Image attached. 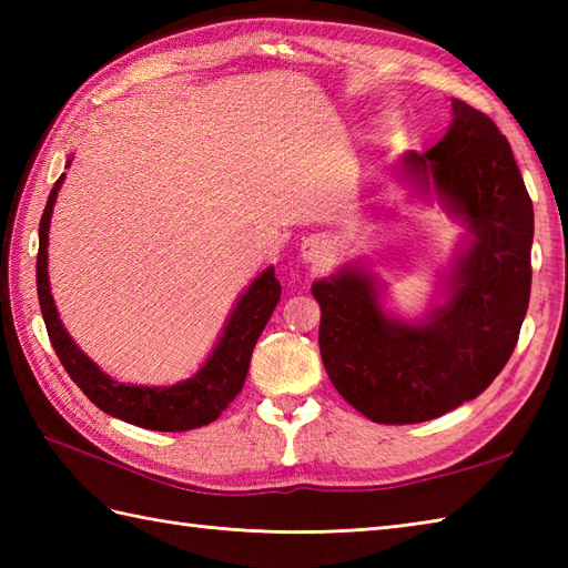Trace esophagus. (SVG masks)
<instances>
[{
	"label": "esophagus",
	"mask_w": 568,
	"mask_h": 568,
	"mask_svg": "<svg viewBox=\"0 0 568 568\" xmlns=\"http://www.w3.org/2000/svg\"><path fill=\"white\" fill-rule=\"evenodd\" d=\"M324 248H327V241L320 239V236H310V239H305V244H303V256H305L307 261L322 258Z\"/></svg>",
	"instance_id": "34e87169"
}]
</instances>
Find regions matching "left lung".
<instances>
[{
  "label": "left lung",
  "mask_w": 568,
  "mask_h": 568,
  "mask_svg": "<svg viewBox=\"0 0 568 568\" xmlns=\"http://www.w3.org/2000/svg\"><path fill=\"white\" fill-rule=\"evenodd\" d=\"M452 110L437 146L403 159V173L432 183L474 234L446 303L407 324L385 315L364 271L342 268L312 285L327 376L348 405L381 425H415L474 400L508 364L527 315L532 200L490 116L462 100H452Z\"/></svg>",
  "instance_id": "obj_1"
}]
</instances>
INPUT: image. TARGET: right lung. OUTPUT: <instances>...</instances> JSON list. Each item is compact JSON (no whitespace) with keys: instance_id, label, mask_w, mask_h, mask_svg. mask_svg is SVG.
<instances>
[{"instance_id":"add662e5","label":"right lung","mask_w":568,"mask_h":568,"mask_svg":"<svg viewBox=\"0 0 568 568\" xmlns=\"http://www.w3.org/2000/svg\"><path fill=\"white\" fill-rule=\"evenodd\" d=\"M63 178L65 175L55 180L51 195H48L39 224V261H36L41 315L48 329V339H51L60 364H63L68 376L78 383V388L102 413L124 419L129 425L155 432H187L210 425V422L224 413L239 390L244 388L253 346H256L277 300H281V283H277L273 265L265 268L248 285V291L239 297L220 344L214 346L212 356L204 361V366L195 376L180 381L171 385V388L116 383L70 339V334L63 329V322L58 320L51 285H48V226H51L53 204L60 185H63Z\"/></svg>"}]
</instances>
